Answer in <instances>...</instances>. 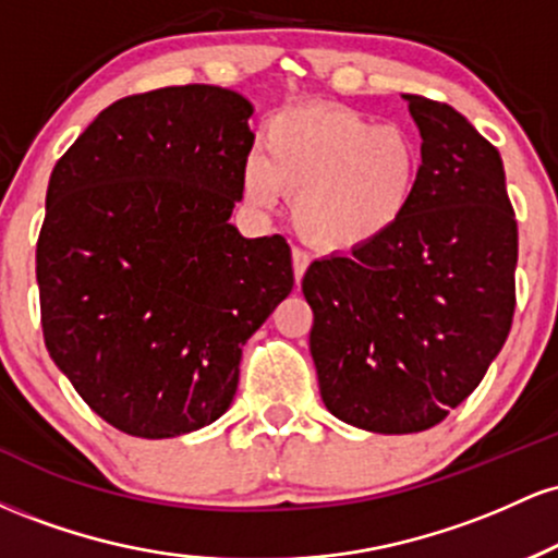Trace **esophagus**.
I'll use <instances>...</instances> for the list:
<instances>
[{"label":"esophagus","mask_w":558,"mask_h":558,"mask_svg":"<svg viewBox=\"0 0 558 558\" xmlns=\"http://www.w3.org/2000/svg\"><path fill=\"white\" fill-rule=\"evenodd\" d=\"M291 259H293V278H296V283L301 278H304L306 267H310V254L304 252V248H293L291 252Z\"/></svg>","instance_id":"1"}]
</instances>
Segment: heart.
<instances>
[{"label": "heart", "mask_w": 558, "mask_h": 558, "mask_svg": "<svg viewBox=\"0 0 558 558\" xmlns=\"http://www.w3.org/2000/svg\"><path fill=\"white\" fill-rule=\"evenodd\" d=\"M420 172L417 141L401 128L343 107L304 105L267 123L265 157L243 165V196L254 207H272L283 191L306 241L349 252L399 226Z\"/></svg>", "instance_id": "1"}]
</instances>
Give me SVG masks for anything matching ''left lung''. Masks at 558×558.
<instances>
[{
	"label": "left lung",
	"instance_id": "obj_1",
	"mask_svg": "<svg viewBox=\"0 0 558 558\" xmlns=\"http://www.w3.org/2000/svg\"><path fill=\"white\" fill-rule=\"evenodd\" d=\"M422 172L407 215L301 291L319 393L369 433L430 430L480 386L514 317L517 220L496 146L453 107L407 94Z\"/></svg>",
	"mask_w": 558,
	"mask_h": 558
}]
</instances>
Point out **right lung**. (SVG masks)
<instances>
[{
    "label": "right lung",
    "instance_id": "add662e5",
    "mask_svg": "<svg viewBox=\"0 0 558 558\" xmlns=\"http://www.w3.org/2000/svg\"><path fill=\"white\" fill-rule=\"evenodd\" d=\"M252 105L155 88L99 112L57 159L36 243L44 343L101 420L175 438L228 412L241 345L293 288L283 235L228 222Z\"/></svg>",
    "mask_w": 558,
    "mask_h": 558
}]
</instances>
